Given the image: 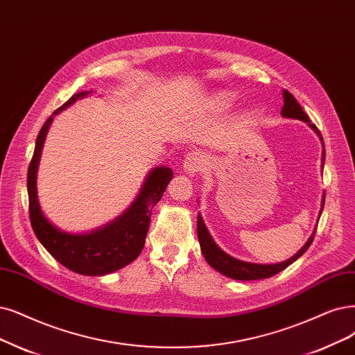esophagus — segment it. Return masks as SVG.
I'll use <instances>...</instances> for the list:
<instances>
[{"mask_svg":"<svg viewBox=\"0 0 355 355\" xmlns=\"http://www.w3.org/2000/svg\"><path fill=\"white\" fill-rule=\"evenodd\" d=\"M205 164H206L205 155L199 150H193V152L187 153L184 164L182 165H184V171L189 175H194V174H198L199 171H202Z\"/></svg>","mask_w":355,"mask_h":355,"instance_id":"esophagus-1","label":"esophagus"}]
</instances>
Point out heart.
Here are the masks:
<instances>
[{"mask_svg":"<svg viewBox=\"0 0 355 355\" xmlns=\"http://www.w3.org/2000/svg\"><path fill=\"white\" fill-rule=\"evenodd\" d=\"M231 101H232V96L228 95V94L218 95V96L214 99V102H215L216 105H219V107H227V105L231 103Z\"/></svg>","mask_w":355,"mask_h":355,"instance_id":"heart-1","label":"heart"}]
</instances>
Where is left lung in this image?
<instances>
[{
    "instance_id": "obj_1",
    "label": "left lung",
    "mask_w": 355,
    "mask_h": 355,
    "mask_svg": "<svg viewBox=\"0 0 355 355\" xmlns=\"http://www.w3.org/2000/svg\"><path fill=\"white\" fill-rule=\"evenodd\" d=\"M281 114H282V116H286V118H295V120L309 123V125L314 131H316L318 136L322 140V144H323V153H322V166H323L324 165V143H323V137L320 135V131L316 125L310 123L309 115L303 111V108H301V105L297 102L294 95L290 94L288 90H284V107H282ZM323 205H324V194H323V199H322L320 214L323 211ZM314 234H316V230H314L313 234L310 235V239L306 243V245L301 248V250L295 256H293L291 259H288L286 261H282V263H277V265H256V263H248V261L234 259V257L228 256L227 253L222 252L220 248L215 244V241L212 240L211 234H209V231L206 230L202 216L198 215V237H199L200 248H202V253H203L206 261L214 269L220 272L222 275H225V277H228L231 279H237V281L265 279V278H270V277H273V275L279 273L281 270H284L285 268L290 266L293 261H295L301 254L306 253V250L313 243Z\"/></svg>"
}]
</instances>
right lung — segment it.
Listing matches in <instances>:
<instances>
[{
    "mask_svg": "<svg viewBox=\"0 0 355 355\" xmlns=\"http://www.w3.org/2000/svg\"><path fill=\"white\" fill-rule=\"evenodd\" d=\"M87 94L89 92L85 90L74 94L67 102L55 110L54 114H58L76 99L85 98ZM51 121L52 116L48 118L39 131L28 169L29 216L36 237L52 257L76 273L101 277V275L121 269L140 254L148 235L152 209L161 200L168 182L173 178V171L165 166L153 169L135 203L128 207L124 215L111 222L110 225L83 235L62 232L51 225L44 216L36 194L37 162Z\"/></svg>",
    "mask_w": 355,
    "mask_h": 355,
    "instance_id": "1",
    "label": "right lung"
}]
</instances>
